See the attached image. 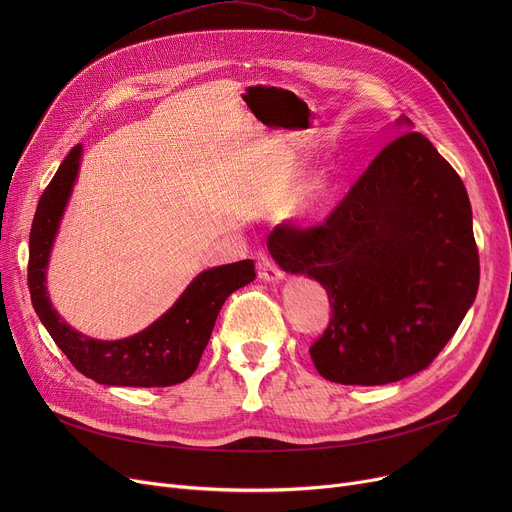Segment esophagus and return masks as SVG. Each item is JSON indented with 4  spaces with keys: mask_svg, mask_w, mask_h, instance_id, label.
Wrapping results in <instances>:
<instances>
[{
    "mask_svg": "<svg viewBox=\"0 0 512 512\" xmlns=\"http://www.w3.org/2000/svg\"><path fill=\"white\" fill-rule=\"evenodd\" d=\"M257 272L263 282H278L284 278V270L278 265V261L265 251L257 253Z\"/></svg>",
    "mask_w": 512,
    "mask_h": 512,
    "instance_id": "esophagus-1",
    "label": "esophagus"
}]
</instances>
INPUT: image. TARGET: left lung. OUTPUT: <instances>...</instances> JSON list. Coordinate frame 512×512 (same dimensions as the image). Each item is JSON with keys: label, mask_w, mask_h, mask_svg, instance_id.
Listing matches in <instances>:
<instances>
[{"label": "left lung", "mask_w": 512, "mask_h": 512, "mask_svg": "<svg viewBox=\"0 0 512 512\" xmlns=\"http://www.w3.org/2000/svg\"><path fill=\"white\" fill-rule=\"evenodd\" d=\"M267 245L286 272L328 290L330 324L309 353L321 378L344 386L432 365L479 286L467 188L415 130L375 155L324 222L280 224Z\"/></svg>", "instance_id": "left-lung-1"}]
</instances>
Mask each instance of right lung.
Listing matches in <instances>:
<instances>
[{
	"mask_svg": "<svg viewBox=\"0 0 512 512\" xmlns=\"http://www.w3.org/2000/svg\"><path fill=\"white\" fill-rule=\"evenodd\" d=\"M80 145L72 147L43 191L29 238V290L41 324L68 361L105 386L161 388L191 378L230 294L255 280V263L242 259L199 274L170 311L124 340L103 342L72 330L51 307L45 265L78 172Z\"/></svg>",
	"mask_w": 512,
	"mask_h": 512,
	"instance_id": "right-lung-1",
	"label": "right lung"
}]
</instances>
